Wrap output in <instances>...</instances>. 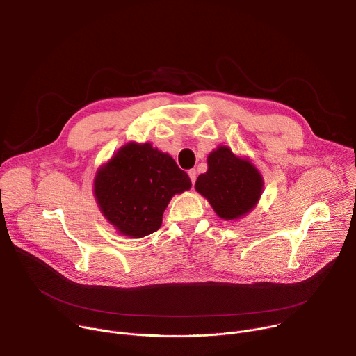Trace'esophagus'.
Here are the masks:
<instances>
[{"label": "esophagus", "instance_id": "obj_1", "mask_svg": "<svg viewBox=\"0 0 356 356\" xmlns=\"http://www.w3.org/2000/svg\"><path fill=\"white\" fill-rule=\"evenodd\" d=\"M188 176H190L191 183L194 184V183H195V179H197V170H195V169H190V170H188Z\"/></svg>", "mask_w": 356, "mask_h": 356}]
</instances>
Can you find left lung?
Returning a JSON list of instances; mask_svg holds the SVG:
<instances>
[{"mask_svg": "<svg viewBox=\"0 0 356 356\" xmlns=\"http://www.w3.org/2000/svg\"><path fill=\"white\" fill-rule=\"evenodd\" d=\"M264 187L262 177L249 161L220 146L209 156V170L197 177L195 190L204 195L222 220H236L255 207Z\"/></svg>", "mask_w": 356, "mask_h": 356, "instance_id": "1", "label": "left lung"}]
</instances>
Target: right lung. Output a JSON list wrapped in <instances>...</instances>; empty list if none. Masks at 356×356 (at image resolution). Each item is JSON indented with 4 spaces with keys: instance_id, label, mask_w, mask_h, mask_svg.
Listing matches in <instances>:
<instances>
[{
    "instance_id": "obj_1",
    "label": "right lung",
    "mask_w": 356,
    "mask_h": 356,
    "mask_svg": "<svg viewBox=\"0 0 356 356\" xmlns=\"http://www.w3.org/2000/svg\"><path fill=\"white\" fill-rule=\"evenodd\" d=\"M191 187L188 175L150 143H128L97 173L94 193L106 218L134 238L155 232L176 193Z\"/></svg>"
}]
</instances>
